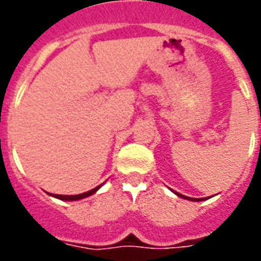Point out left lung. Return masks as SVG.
Instances as JSON below:
<instances>
[{"mask_svg": "<svg viewBox=\"0 0 261 261\" xmlns=\"http://www.w3.org/2000/svg\"><path fill=\"white\" fill-rule=\"evenodd\" d=\"M172 192H173V194H176V195H177V196H180V198H182V199H187V200H192V202H200V200H204V199H207V198H204V199H198V198H188V196H186V195H181V194H178V192H174V191H172Z\"/></svg>", "mask_w": 261, "mask_h": 261, "instance_id": "8db88e82", "label": "left lung"}]
</instances>
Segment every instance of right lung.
I'll list each match as a JSON object with an SVG mask.
<instances>
[{"mask_svg": "<svg viewBox=\"0 0 261 261\" xmlns=\"http://www.w3.org/2000/svg\"><path fill=\"white\" fill-rule=\"evenodd\" d=\"M102 184H100V186H97L96 188H93V190L87 191V192H84V194H79V195H53V194H50V195L57 199H61V200H80V199L88 198V196H90V195L96 194V192L98 191V188H100Z\"/></svg>", "mask_w": 261, "mask_h": 261, "instance_id": "right-lung-1", "label": "right lung"}]
</instances>
